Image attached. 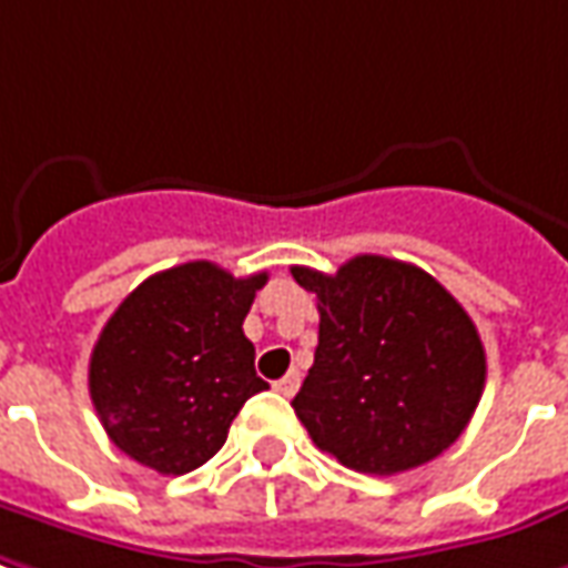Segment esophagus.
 <instances>
[{
	"label": "esophagus",
	"instance_id": "esophagus-1",
	"mask_svg": "<svg viewBox=\"0 0 568 568\" xmlns=\"http://www.w3.org/2000/svg\"><path fill=\"white\" fill-rule=\"evenodd\" d=\"M298 385H301V373H298V369H292V373H285L283 379L276 382L273 388H276L280 395L292 397V395H295V392H298Z\"/></svg>",
	"mask_w": 568,
	"mask_h": 568
}]
</instances>
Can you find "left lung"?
<instances>
[{"mask_svg":"<svg viewBox=\"0 0 568 568\" xmlns=\"http://www.w3.org/2000/svg\"><path fill=\"white\" fill-rule=\"evenodd\" d=\"M292 276L320 311L314 366L292 400L314 445L373 476L454 445L485 388V348L460 301L426 270L382 254H357L333 276Z\"/></svg>","mask_w":568,"mask_h":568,"instance_id":"1","label":"left lung"}]
</instances>
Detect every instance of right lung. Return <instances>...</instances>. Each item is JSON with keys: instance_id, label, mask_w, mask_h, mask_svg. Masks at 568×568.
Segmentation results:
<instances>
[{"instance_id": "right-lung-1", "label": "right lung", "mask_w": 568, "mask_h": 568, "mask_svg": "<svg viewBox=\"0 0 568 568\" xmlns=\"http://www.w3.org/2000/svg\"><path fill=\"white\" fill-rule=\"evenodd\" d=\"M267 273L235 280L211 261L154 273L111 314L90 357V397L108 438L161 476L217 454L242 404L267 382L242 333Z\"/></svg>"}]
</instances>
